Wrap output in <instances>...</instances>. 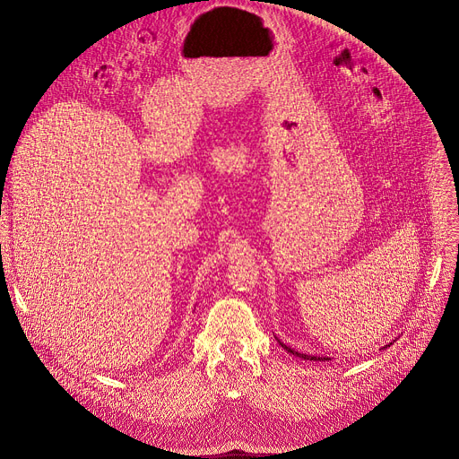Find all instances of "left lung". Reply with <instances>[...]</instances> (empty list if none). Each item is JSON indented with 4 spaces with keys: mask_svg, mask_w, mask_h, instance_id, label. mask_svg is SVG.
<instances>
[{
    "mask_svg": "<svg viewBox=\"0 0 459 459\" xmlns=\"http://www.w3.org/2000/svg\"><path fill=\"white\" fill-rule=\"evenodd\" d=\"M280 342V340H278ZM280 345L287 351V352H290V354H294V356H298V358H301V359H310V361H325V359H331V358H319V356H310V354H303V352H296L294 349H290V347H287L283 342H280ZM392 343H388V345H385V347H390Z\"/></svg>",
    "mask_w": 459,
    "mask_h": 459,
    "instance_id": "8db88e82",
    "label": "left lung"
}]
</instances>
